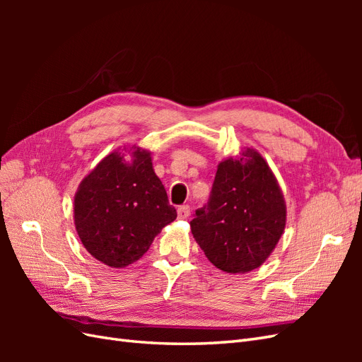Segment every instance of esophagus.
<instances>
[{"instance_id": "1", "label": "esophagus", "mask_w": 362, "mask_h": 362, "mask_svg": "<svg viewBox=\"0 0 362 362\" xmlns=\"http://www.w3.org/2000/svg\"><path fill=\"white\" fill-rule=\"evenodd\" d=\"M190 216V206L189 205H181L178 208V217L180 218H187Z\"/></svg>"}]
</instances>
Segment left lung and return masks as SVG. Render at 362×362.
Masks as SVG:
<instances>
[{"label": "left lung", "instance_id": "1", "mask_svg": "<svg viewBox=\"0 0 362 362\" xmlns=\"http://www.w3.org/2000/svg\"><path fill=\"white\" fill-rule=\"evenodd\" d=\"M287 206L278 180L254 148L218 163L210 201L196 210L192 234L205 257L226 273L258 269L278 245Z\"/></svg>", "mask_w": 362, "mask_h": 362}]
</instances>
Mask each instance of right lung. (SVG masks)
<instances>
[{
  "label": "right lung",
  "instance_id": "1",
  "mask_svg": "<svg viewBox=\"0 0 362 362\" xmlns=\"http://www.w3.org/2000/svg\"><path fill=\"white\" fill-rule=\"evenodd\" d=\"M175 218L177 210L152 168L151 152L136 145L104 157L83 178L74 198V223L83 246L113 269L144 257Z\"/></svg>",
  "mask_w": 362,
  "mask_h": 362
}]
</instances>
